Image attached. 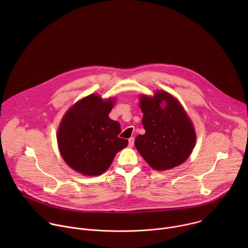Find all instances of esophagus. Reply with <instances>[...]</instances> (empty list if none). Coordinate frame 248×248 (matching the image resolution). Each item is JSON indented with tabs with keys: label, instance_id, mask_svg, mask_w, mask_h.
<instances>
[{
	"label": "esophagus",
	"instance_id": "34e87169",
	"mask_svg": "<svg viewBox=\"0 0 248 248\" xmlns=\"http://www.w3.org/2000/svg\"><path fill=\"white\" fill-rule=\"evenodd\" d=\"M133 145H134V138H133V137H130V138L128 139V146H129V147H133Z\"/></svg>",
	"mask_w": 248,
	"mask_h": 248
}]
</instances>
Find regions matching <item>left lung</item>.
<instances>
[{
    "mask_svg": "<svg viewBox=\"0 0 248 248\" xmlns=\"http://www.w3.org/2000/svg\"><path fill=\"white\" fill-rule=\"evenodd\" d=\"M139 100L145 133L135 138L137 151L157 170L180 166L189 157L196 141L193 124L183 106L162 90L153 97L141 95Z\"/></svg>",
    "mask_w": 248,
    "mask_h": 248,
    "instance_id": "8db88e82",
    "label": "left lung"
}]
</instances>
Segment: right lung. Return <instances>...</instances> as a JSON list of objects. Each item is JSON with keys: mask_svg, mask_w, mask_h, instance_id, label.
I'll list each match as a JSON object with an SVG mask.
<instances>
[{"mask_svg": "<svg viewBox=\"0 0 248 248\" xmlns=\"http://www.w3.org/2000/svg\"><path fill=\"white\" fill-rule=\"evenodd\" d=\"M115 99L91 94L77 102L64 114L58 129V145L64 162L84 175H99L116 154L127 146L120 138L121 124L109 118Z\"/></svg>", "mask_w": 248, "mask_h": 248, "instance_id": "right-lung-1", "label": "right lung"}]
</instances>
